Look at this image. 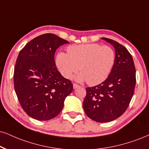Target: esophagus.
<instances>
[{"label":"esophagus","instance_id":"esophagus-1","mask_svg":"<svg viewBox=\"0 0 149 149\" xmlns=\"http://www.w3.org/2000/svg\"><path fill=\"white\" fill-rule=\"evenodd\" d=\"M78 87H79V86L78 84H73V88H74V89L77 88Z\"/></svg>","mask_w":149,"mask_h":149}]
</instances>
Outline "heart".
I'll return each instance as SVG.
<instances>
[{"label":"heart","instance_id":"1","mask_svg":"<svg viewBox=\"0 0 149 149\" xmlns=\"http://www.w3.org/2000/svg\"><path fill=\"white\" fill-rule=\"evenodd\" d=\"M68 54L61 52L56 56L58 70L64 77L70 79L77 71L79 81H86L90 86L98 85L104 81L115 63V52L108 45L87 43L70 45Z\"/></svg>","mask_w":149,"mask_h":149}]
</instances>
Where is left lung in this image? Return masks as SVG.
Here are the masks:
<instances>
[{
  "mask_svg": "<svg viewBox=\"0 0 149 149\" xmlns=\"http://www.w3.org/2000/svg\"><path fill=\"white\" fill-rule=\"evenodd\" d=\"M102 39L115 47V65L104 81L86 88L83 106L91 119L108 122L118 118L128 108L135 91L136 74L133 59L128 49L114 40Z\"/></svg>",
  "mask_w": 149,
  "mask_h": 149,
  "instance_id": "left-lung-1",
  "label": "left lung"
}]
</instances>
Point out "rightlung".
I'll use <instances>...</instances> for the list:
<instances>
[{"mask_svg":"<svg viewBox=\"0 0 149 149\" xmlns=\"http://www.w3.org/2000/svg\"><path fill=\"white\" fill-rule=\"evenodd\" d=\"M69 42L47 33L33 38L20 51L14 72V89L22 108L37 120L57 116L73 91L55 64L56 49Z\"/></svg>","mask_w":149,"mask_h":149,"instance_id":"add662e5","label":"right lung"}]
</instances>
